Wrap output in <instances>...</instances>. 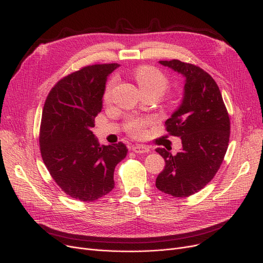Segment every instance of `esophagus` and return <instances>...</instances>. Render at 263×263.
<instances>
[{"label":"esophagus","mask_w":263,"mask_h":263,"mask_svg":"<svg viewBox=\"0 0 263 263\" xmlns=\"http://www.w3.org/2000/svg\"><path fill=\"white\" fill-rule=\"evenodd\" d=\"M132 150L135 154H146V153H149L150 148L144 145H135L132 147Z\"/></svg>","instance_id":"34e87169"}]
</instances>
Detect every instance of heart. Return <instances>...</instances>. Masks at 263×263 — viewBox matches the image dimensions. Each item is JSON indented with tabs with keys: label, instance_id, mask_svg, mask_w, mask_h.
<instances>
[{
	"label": "heart",
	"instance_id": "heart-1",
	"mask_svg": "<svg viewBox=\"0 0 263 263\" xmlns=\"http://www.w3.org/2000/svg\"><path fill=\"white\" fill-rule=\"evenodd\" d=\"M133 78L139 86L142 93H153L158 98L164 93L168 87V79L159 69L150 66H143L137 68L133 73ZM115 85V79L109 81L105 88L104 100L108 101L110 93ZM147 124V120L141 118H131L128 121L127 129L134 136H141L144 133V128Z\"/></svg>",
	"mask_w": 263,
	"mask_h": 263
}]
</instances>
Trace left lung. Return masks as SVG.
<instances>
[{"instance_id": "left-lung-1", "label": "left lung", "mask_w": 263, "mask_h": 263, "mask_svg": "<svg viewBox=\"0 0 263 263\" xmlns=\"http://www.w3.org/2000/svg\"><path fill=\"white\" fill-rule=\"evenodd\" d=\"M159 63L181 74L184 86L180 105L165 121L167 132L181 139L182 148L176 156L156 149L165 160L156 186L174 197H187L208 184L222 164L229 143V116L209 73L178 60Z\"/></svg>"}]
</instances>
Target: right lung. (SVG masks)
I'll use <instances>...</instances> for the list:
<instances>
[{
    "mask_svg": "<svg viewBox=\"0 0 263 263\" xmlns=\"http://www.w3.org/2000/svg\"><path fill=\"white\" fill-rule=\"evenodd\" d=\"M119 66L92 65L65 77L44 106L41 157L59 186L82 201L99 199L114 189L115 167L128 154L121 142L100 146L91 131L102 109L107 78Z\"/></svg>",
    "mask_w": 263,
    "mask_h": 263,
    "instance_id": "obj_1",
    "label": "right lung"
}]
</instances>
